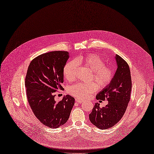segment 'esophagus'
I'll use <instances>...</instances> for the list:
<instances>
[{
    "label": "esophagus",
    "mask_w": 154,
    "mask_h": 154,
    "mask_svg": "<svg viewBox=\"0 0 154 154\" xmlns=\"http://www.w3.org/2000/svg\"><path fill=\"white\" fill-rule=\"evenodd\" d=\"M75 100H76V101L77 103H82L84 102V100H82V99H78V98H76V99H75Z\"/></svg>",
    "instance_id": "obj_1"
}]
</instances>
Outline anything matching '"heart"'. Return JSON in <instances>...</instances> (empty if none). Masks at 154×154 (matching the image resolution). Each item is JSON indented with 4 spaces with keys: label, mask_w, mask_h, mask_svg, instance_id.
Instances as JSON below:
<instances>
[{
    "label": "heart",
    "mask_w": 154,
    "mask_h": 154,
    "mask_svg": "<svg viewBox=\"0 0 154 154\" xmlns=\"http://www.w3.org/2000/svg\"><path fill=\"white\" fill-rule=\"evenodd\" d=\"M78 63L88 67L92 71V79L96 82L100 87L108 86L114 76L112 68L104 66L103 60L94 54L79 56L75 60L68 62L63 68V75L69 82L76 78V71ZM97 90V84L94 82L77 83L69 88V93L79 99H85Z\"/></svg>",
    "instance_id": "heart-1"
}]
</instances>
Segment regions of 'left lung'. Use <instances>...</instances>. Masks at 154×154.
Instances as JSON below:
<instances>
[{
  "label": "left lung",
  "instance_id": "obj_1",
  "mask_svg": "<svg viewBox=\"0 0 154 154\" xmlns=\"http://www.w3.org/2000/svg\"><path fill=\"white\" fill-rule=\"evenodd\" d=\"M117 68L112 80L101 90L96 99L108 100L106 107L100 108L95 103L89 115L91 123L100 129H106L114 126L124 115L130 100L132 82L129 65L122 57L115 55Z\"/></svg>",
  "mask_w": 154,
  "mask_h": 154
}]
</instances>
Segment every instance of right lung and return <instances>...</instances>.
Masks as SVG:
<instances>
[{
	"mask_svg": "<svg viewBox=\"0 0 154 154\" xmlns=\"http://www.w3.org/2000/svg\"><path fill=\"white\" fill-rule=\"evenodd\" d=\"M69 58L67 51L42 54L31 61L25 78L26 96L34 115L41 122L56 129L65 124L75 104L69 95L56 102L54 92L62 89L63 68Z\"/></svg>",
	"mask_w": 154,
	"mask_h": 154,
	"instance_id": "right-lung-1",
	"label": "right lung"
}]
</instances>
